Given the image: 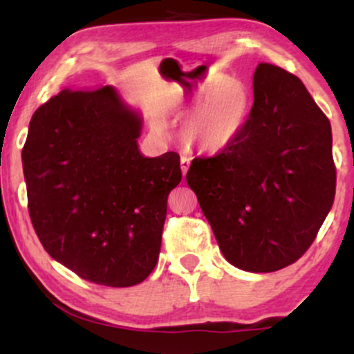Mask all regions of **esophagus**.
<instances>
[{"label":"esophagus","mask_w":354,"mask_h":354,"mask_svg":"<svg viewBox=\"0 0 354 354\" xmlns=\"http://www.w3.org/2000/svg\"><path fill=\"white\" fill-rule=\"evenodd\" d=\"M181 171H183V174H186L188 173V169H189V166H191V158L189 156H181Z\"/></svg>","instance_id":"obj_1"}]
</instances>
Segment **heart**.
Here are the masks:
<instances>
[{
    "instance_id": "heart-1",
    "label": "heart",
    "mask_w": 354,
    "mask_h": 354,
    "mask_svg": "<svg viewBox=\"0 0 354 354\" xmlns=\"http://www.w3.org/2000/svg\"><path fill=\"white\" fill-rule=\"evenodd\" d=\"M196 109L186 123V138L205 151H221L241 135L250 120L253 96L245 83L219 76L205 83L194 98Z\"/></svg>"
}]
</instances>
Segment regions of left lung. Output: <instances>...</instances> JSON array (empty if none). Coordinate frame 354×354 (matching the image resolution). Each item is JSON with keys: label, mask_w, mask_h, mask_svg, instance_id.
Listing matches in <instances>:
<instances>
[{"label": "left lung", "mask_w": 354, "mask_h": 354, "mask_svg": "<svg viewBox=\"0 0 354 354\" xmlns=\"http://www.w3.org/2000/svg\"><path fill=\"white\" fill-rule=\"evenodd\" d=\"M250 120L228 148L186 173L233 266L271 273L315 241L336 191L331 124L301 80L268 63L253 76Z\"/></svg>", "instance_id": "left-lung-1"}]
</instances>
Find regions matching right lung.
<instances>
[{
	"mask_svg": "<svg viewBox=\"0 0 354 354\" xmlns=\"http://www.w3.org/2000/svg\"><path fill=\"white\" fill-rule=\"evenodd\" d=\"M141 118L111 86L63 89L35 111L23 146L28 211L53 259L86 281L135 286L158 263L180 154L145 158Z\"/></svg>",
	"mask_w": 354,
	"mask_h": 354,
	"instance_id": "add662e5",
	"label": "right lung"
}]
</instances>
